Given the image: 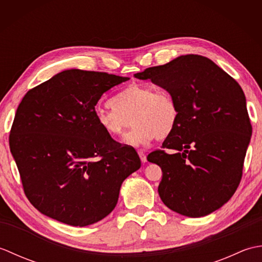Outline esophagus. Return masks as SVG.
Wrapping results in <instances>:
<instances>
[{"instance_id":"esophagus-1","label":"esophagus","mask_w":262,"mask_h":262,"mask_svg":"<svg viewBox=\"0 0 262 262\" xmlns=\"http://www.w3.org/2000/svg\"><path fill=\"white\" fill-rule=\"evenodd\" d=\"M138 155H140V158H141V161L143 163H145V162H147V159H146V155H145V153H144L143 151H138Z\"/></svg>"}]
</instances>
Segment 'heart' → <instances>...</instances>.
<instances>
[{"mask_svg":"<svg viewBox=\"0 0 262 262\" xmlns=\"http://www.w3.org/2000/svg\"><path fill=\"white\" fill-rule=\"evenodd\" d=\"M109 103L111 108L96 111L97 125L105 135L116 138L134 124L124 138L129 146L147 145L155 137L164 140L179 119V107L170 92L142 83L124 88Z\"/></svg>","mask_w":262,"mask_h":262,"instance_id":"b5f03b06","label":"heart"}]
</instances>
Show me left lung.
<instances>
[{
	"label": "left lung",
	"mask_w": 262,
	"mask_h": 262,
	"mask_svg": "<svg viewBox=\"0 0 262 262\" xmlns=\"http://www.w3.org/2000/svg\"><path fill=\"white\" fill-rule=\"evenodd\" d=\"M170 92L179 119L163 148L149 162L163 176L159 194L176 213L203 217L229 202L241 181L252 135L247 101L238 83L200 55H182L134 74Z\"/></svg>",
	"instance_id": "obj_1"
}]
</instances>
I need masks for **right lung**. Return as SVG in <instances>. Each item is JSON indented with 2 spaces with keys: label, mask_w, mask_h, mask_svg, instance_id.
<instances>
[{
  "label": "right lung",
  "mask_w": 262,
  "mask_h": 262,
  "mask_svg": "<svg viewBox=\"0 0 262 262\" xmlns=\"http://www.w3.org/2000/svg\"><path fill=\"white\" fill-rule=\"evenodd\" d=\"M129 80L68 70L31 89L10 133V151L25 193L41 214L72 226L101 221L116 207L121 183L141 168L137 152L100 129L104 92Z\"/></svg>",
  "instance_id": "obj_1"
}]
</instances>
